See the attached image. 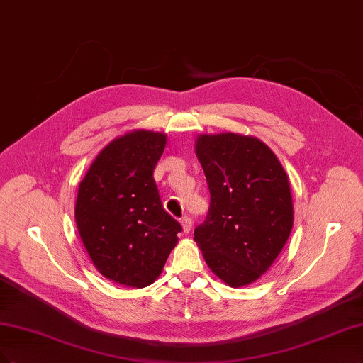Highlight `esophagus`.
I'll list each match as a JSON object with an SVG mask.
<instances>
[{
	"label": "esophagus",
	"mask_w": 363,
	"mask_h": 363,
	"mask_svg": "<svg viewBox=\"0 0 363 363\" xmlns=\"http://www.w3.org/2000/svg\"><path fill=\"white\" fill-rule=\"evenodd\" d=\"M182 227H183V231L187 234V233H189L191 230H192V218L191 216H184V218H182Z\"/></svg>",
	"instance_id": "1"
}]
</instances>
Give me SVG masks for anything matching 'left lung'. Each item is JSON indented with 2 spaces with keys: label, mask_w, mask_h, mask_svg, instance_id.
<instances>
[{
  "label": "left lung",
  "mask_w": 363,
  "mask_h": 363,
  "mask_svg": "<svg viewBox=\"0 0 363 363\" xmlns=\"http://www.w3.org/2000/svg\"><path fill=\"white\" fill-rule=\"evenodd\" d=\"M196 156L210 207L194 239L225 284L234 289L251 284L267 272L290 237L289 179L272 150L252 136L201 135Z\"/></svg>",
  "instance_id": "1"
}]
</instances>
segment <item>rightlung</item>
<instances>
[{"instance_id":"add662e5","label":"right lung","mask_w":363,"mask_h":363,"mask_svg":"<svg viewBox=\"0 0 363 363\" xmlns=\"http://www.w3.org/2000/svg\"><path fill=\"white\" fill-rule=\"evenodd\" d=\"M167 136L135 130L109 143L79 184L74 219L105 278L143 289L153 284L179 242L182 225L164 208L153 177Z\"/></svg>"}]
</instances>
